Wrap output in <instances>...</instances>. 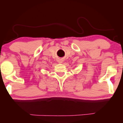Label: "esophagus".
Here are the masks:
<instances>
[{"instance_id": "34e87169", "label": "esophagus", "mask_w": 123, "mask_h": 123, "mask_svg": "<svg viewBox=\"0 0 123 123\" xmlns=\"http://www.w3.org/2000/svg\"><path fill=\"white\" fill-rule=\"evenodd\" d=\"M57 61H58V62L59 63L62 64V63H63V62H64V60L63 59H62V58H59V59H58V60H57Z\"/></svg>"}]
</instances>
